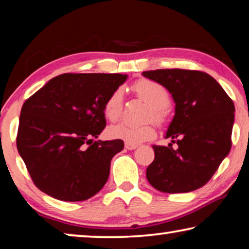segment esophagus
<instances>
[{
	"instance_id": "1",
	"label": "esophagus",
	"mask_w": 249,
	"mask_h": 249,
	"mask_svg": "<svg viewBox=\"0 0 249 249\" xmlns=\"http://www.w3.org/2000/svg\"><path fill=\"white\" fill-rule=\"evenodd\" d=\"M124 147L127 148V149H129V151H132V149H136L138 147V145H136V144H130V142H125L124 144Z\"/></svg>"
}]
</instances>
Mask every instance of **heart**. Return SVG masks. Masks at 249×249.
Listing matches in <instances>:
<instances>
[{
    "mask_svg": "<svg viewBox=\"0 0 249 249\" xmlns=\"http://www.w3.org/2000/svg\"><path fill=\"white\" fill-rule=\"evenodd\" d=\"M135 93L142 100L152 105L149 111V118H153L156 122L162 124L166 119V107L170 105L171 97L166 88L158 81L151 79H141L134 84ZM124 111V90L117 88L108 95L104 103L103 112L105 118L112 122L120 119ZM107 136L112 139H120L130 144H139V142L151 141L155 137V129L153 124H121L111 125L107 129Z\"/></svg>",
    "mask_w": 249,
    "mask_h": 249,
    "instance_id": "1",
    "label": "heart"
}]
</instances>
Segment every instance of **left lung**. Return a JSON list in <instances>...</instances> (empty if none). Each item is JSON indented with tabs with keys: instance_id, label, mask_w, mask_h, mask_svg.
<instances>
[{
	"instance_id": "left-lung-1",
	"label": "left lung",
	"mask_w": 249,
	"mask_h": 249,
	"mask_svg": "<svg viewBox=\"0 0 249 249\" xmlns=\"http://www.w3.org/2000/svg\"><path fill=\"white\" fill-rule=\"evenodd\" d=\"M142 76L163 85L176 103L165 138L178 147L153 146L146 178L162 193H189L212 178L229 154L234 105L221 85L197 70L159 69Z\"/></svg>"
}]
</instances>
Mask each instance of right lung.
<instances>
[{
  "instance_id": "obj_1",
  "label": "right lung",
  "mask_w": 249,
  "mask_h": 249,
  "mask_svg": "<svg viewBox=\"0 0 249 249\" xmlns=\"http://www.w3.org/2000/svg\"><path fill=\"white\" fill-rule=\"evenodd\" d=\"M127 77L63 73L23 103L17 148L39 190L64 202H79L103 188L111 160L124 144L93 138L107 125L105 101Z\"/></svg>"
}]
</instances>
